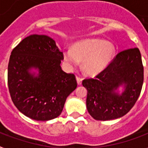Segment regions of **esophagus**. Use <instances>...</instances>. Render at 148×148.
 <instances>
[{
    "instance_id": "34e87169",
    "label": "esophagus",
    "mask_w": 148,
    "mask_h": 148,
    "mask_svg": "<svg viewBox=\"0 0 148 148\" xmlns=\"http://www.w3.org/2000/svg\"><path fill=\"white\" fill-rule=\"evenodd\" d=\"M76 80H77V84L79 85H80L82 84V80H83V79L81 77H79V76H76Z\"/></svg>"
}]
</instances>
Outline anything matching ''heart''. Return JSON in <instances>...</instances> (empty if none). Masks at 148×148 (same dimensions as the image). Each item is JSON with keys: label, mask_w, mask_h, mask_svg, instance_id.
<instances>
[{"label": "heart", "mask_w": 148, "mask_h": 148, "mask_svg": "<svg viewBox=\"0 0 148 148\" xmlns=\"http://www.w3.org/2000/svg\"><path fill=\"white\" fill-rule=\"evenodd\" d=\"M114 46L104 40L87 39L75 43L73 49L64 51V60L70 67L83 62V70L87 75L99 74L110 63L114 57Z\"/></svg>", "instance_id": "obj_1"}]
</instances>
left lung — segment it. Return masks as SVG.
Segmentation results:
<instances>
[{
	"mask_svg": "<svg viewBox=\"0 0 148 148\" xmlns=\"http://www.w3.org/2000/svg\"><path fill=\"white\" fill-rule=\"evenodd\" d=\"M143 66L138 48L120 52L102 72L82 84L87 89V109L94 119L109 121L123 117L131 110L140 95ZM125 84L121 95L116 91Z\"/></svg>",
	"mask_w": 148,
	"mask_h": 148,
	"instance_id": "8db88e82",
	"label": "left lung"
}]
</instances>
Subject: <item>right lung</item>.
Wrapping results in <instances>:
<instances>
[{
  "label": "right lung",
  "instance_id": "1",
  "mask_svg": "<svg viewBox=\"0 0 148 148\" xmlns=\"http://www.w3.org/2000/svg\"><path fill=\"white\" fill-rule=\"evenodd\" d=\"M63 53L54 40L32 34L23 39L11 53L8 85L14 105L27 117L36 121L58 117L67 97L77 87L75 76L61 69ZM32 67L39 75L29 73Z\"/></svg>",
  "mask_w": 148,
  "mask_h": 148
}]
</instances>
